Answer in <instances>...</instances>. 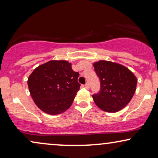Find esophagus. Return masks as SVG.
Returning a JSON list of instances; mask_svg holds the SVG:
<instances>
[{
  "mask_svg": "<svg viewBox=\"0 0 158 158\" xmlns=\"http://www.w3.org/2000/svg\"><path fill=\"white\" fill-rule=\"evenodd\" d=\"M85 88H87V89H88V88H89V83H85Z\"/></svg>",
  "mask_w": 158,
  "mask_h": 158,
  "instance_id": "1",
  "label": "esophagus"
}]
</instances>
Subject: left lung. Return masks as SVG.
Segmentation results:
<instances>
[{
  "instance_id": "8db88e82",
  "label": "left lung",
  "mask_w": 158,
  "mask_h": 158,
  "mask_svg": "<svg viewBox=\"0 0 158 158\" xmlns=\"http://www.w3.org/2000/svg\"><path fill=\"white\" fill-rule=\"evenodd\" d=\"M94 67L101 83L99 92L92 95L94 102L106 112L122 110L135 94L137 77L126 67L115 62L101 60Z\"/></svg>"
}]
</instances>
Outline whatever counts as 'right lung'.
Listing matches in <instances>:
<instances>
[{
  "label": "right lung",
  "mask_w": 158,
  "mask_h": 158,
  "mask_svg": "<svg viewBox=\"0 0 158 158\" xmlns=\"http://www.w3.org/2000/svg\"><path fill=\"white\" fill-rule=\"evenodd\" d=\"M79 73L65 60H51L37 67L28 78L34 103L45 113H63L72 105L80 89Z\"/></svg>",
  "instance_id": "add662e5"
}]
</instances>
